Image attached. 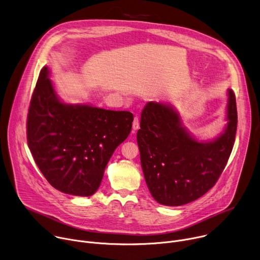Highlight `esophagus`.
I'll list each match as a JSON object with an SVG mask.
<instances>
[{
    "instance_id": "34e87169",
    "label": "esophagus",
    "mask_w": 260,
    "mask_h": 260,
    "mask_svg": "<svg viewBox=\"0 0 260 260\" xmlns=\"http://www.w3.org/2000/svg\"><path fill=\"white\" fill-rule=\"evenodd\" d=\"M139 128H140V122H139V118L136 116L133 121V132L138 131Z\"/></svg>"
}]
</instances>
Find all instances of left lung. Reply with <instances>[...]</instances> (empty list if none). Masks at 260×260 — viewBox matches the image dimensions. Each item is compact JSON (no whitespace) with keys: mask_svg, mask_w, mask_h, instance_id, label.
<instances>
[{"mask_svg":"<svg viewBox=\"0 0 260 260\" xmlns=\"http://www.w3.org/2000/svg\"><path fill=\"white\" fill-rule=\"evenodd\" d=\"M228 126L213 142L192 138L176 111L148 102L137 134L141 166L153 199L165 206L188 204L208 192L223 172L236 140V95L229 89Z\"/></svg>","mask_w":260,"mask_h":260,"instance_id":"obj_1","label":"left lung"}]
</instances>
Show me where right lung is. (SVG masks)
<instances>
[{"label": "right lung", "instance_id": "obj_1", "mask_svg": "<svg viewBox=\"0 0 260 260\" xmlns=\"http://www.w3.org/2000/svg\"><path fill=\"white\" fill-rule=\"evenodd\" d=\"M48 76L44 67L30 99L28 148L51 186L67 194L90 197L114 150L128 137L134 115L61 103Z\"/></svg>", "mask_w": 260, "mask_h": 260}]
</instances>
